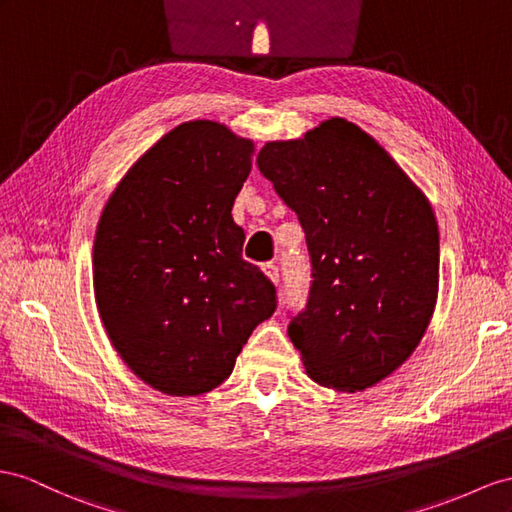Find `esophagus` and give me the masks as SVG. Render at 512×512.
<instances>
[{
    "label": "esophagus",
    "instance_id": "34e87169",
    "mask_svg": "<svg viewBox=\"0 0 512 512\" xmlns=\"http://www.w3.org/2000/svg\"><path fill=\"white\" fill-rule=\"evenodd\" d=\"M261 270L266 272V277L272 281V283H279V279H281V274H279V266L274 264V261H266L264 266H261Z\"/></svg>",
    "mask_w": 512,
    "mask_h": 512
}]
</instances>
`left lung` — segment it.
<instances>
[{
	"instance_id": "1",
	"label": "left lung",
	"mask_w": 512,
	"mask_h": 512,
	"mask_svg": "<svg viewBox=\"0 0 512 512\" xmlns=\"http://www.w3.org/2000/svg\"><path fill=\"white\" fill-rule=\"evenodd\" d=\"M257 166L307 238V303L287 324L307 374L339 391L376 385L411 357L435 309L439 229L428 199L344 119L268 142Z\"/></svg>"
}]
</instances>
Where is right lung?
<instances>
[{"instance_id":"1","label":"right lung","mask_w":512,"mask_h":512,"mask_svg":"<svg viewBox=\"0 0 512 512\" xmlns=\"http://www.w3.org/2000/svg\"><path fill=\"white\" fill-rule=\"evenodd\" d=\"M253 142L214 121L175 127L144 153L103 209L93 281L99 316L131 372L170 396L229 378L277 290L242 257L231 207Z\"/></svg>"}]
</instances>
